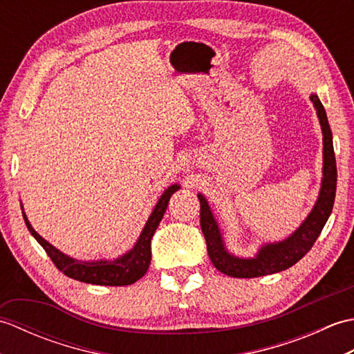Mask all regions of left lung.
Returning <instances> with one entry per match:
<instances>
[{
    "instance_id": "1",
    "label": "left lung",
    "mask_w": 354,
    "mask_h": 354,
    "mask_svg": "<svg viewBox=\"0 0 354 354\" xmlns=\"http://www.w3.org/2000/svg\"><path fill=\"white\" fill-rule=\"evenodd\" d=\"M310 100L322 131V178L318 199L310 213L299 227L283 240L261 243L254 257H239L231 254L222 236L219 223L208 205L204 194L198 193L201 202V228L207 240L208 255L217 270L236 278H254L281 272L301 260L317 242L327 219L332 214L336 194V160L333 137L330 129L326 109L319 97L310 94Z\"/></svg>"
}]
</instances>
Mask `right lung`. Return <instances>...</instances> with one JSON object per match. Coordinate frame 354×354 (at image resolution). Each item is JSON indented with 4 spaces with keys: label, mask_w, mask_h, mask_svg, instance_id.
Segmentation results:
<instances>
[{
    "label": "right lung",
    "mask_w": 354,
    "mask_h": 354,
    "mask_svg": "<svg viewBox=\"0 0 354 354\" xmlns=\"http://www.w3.org/2000/svg\"><path fill=\"white\" fill-rule=\"evenodd\" d=\"M181 189L179 184H171L170 187L164 190V193L158 199L153 212L150 213L149 219L142 228L140 237L137 239L132 250L124 252L120 257L114 260H77L73 259L70 255L64 254L59 251L57 248L48 243L47 240L41 237L37 232L33 230L32 223L28 222L27 216L24 213V207L21 204L22 216H24V222L37 243H39L45 252L48 254L51 261L55 263L56 268L64 272L66 277L73 278V280H77L82 283L88 284H99V286H127L132 284L147 272L150 259H152V251H150V242H152V237L155 231L160 225L162 216L167 209L169 201L171 194Z\"/></svg>",
    "instance_id": "1"
}]
</instances>
